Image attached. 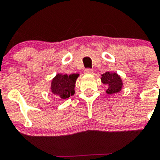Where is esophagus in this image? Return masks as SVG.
<instances>
[{"label": "esophagus", "mask_w": 160, "mask_h": 160, "mask_svg": "<svg viewBox=\"0 0 160 160\" xmlns=\"http://www.w3.org/2000/svg\"><path fill=\"white\" fill-rule=\"evenodd\" d=\"M93 72H94V70L92 69H90V68H87L84 70V73H87V74H91V73H93Z\"/></svg>", "instance_id": "esophagus-1"}]
</instances>
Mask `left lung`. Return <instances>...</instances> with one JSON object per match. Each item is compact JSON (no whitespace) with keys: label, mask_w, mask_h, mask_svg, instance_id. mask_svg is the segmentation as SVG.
Masks as SVG:
<instances>
[{"label":"left lung","mask_w":160,"mask_h":160,"mask_svg":"<svg viewBox=\"0 0 160 160\" xmlns=\"http://www.w3.org/2000/svg\"><path fill=\"white\" fill-rule=\"evenodd\" d=\"M101 81L107 87L106 90L107 94H116L122 90V81L117 73L106 72L105 73L102 74Z\"/></svg>","instance_id":"left-lung-1"}]
</instances>
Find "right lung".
Listing matches in <instances>:
<instances>
[{"instance_id":"right-lung-1","label":"right lung","mask_w":160,"mask_h":160,"mask_svg":"<svg viewBox=\"0 0 160 160\" xmlns=\"http://www.w3.org/2000/svg\"><path fill=\"white\" fill-rule=\"evenodd\" d=\"M78 76V73L70 75L58 73L52 80L50 91L58 99H66L74 94L76 80Z\"/></svg>"}]
</instances>
